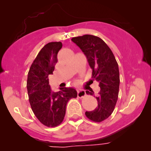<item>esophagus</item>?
Returning <instances> with one entry per match:
<instances>
[{"label": "esophagus", "instance_id": "1", "mask_svg": "<svg viewBox=\"0 0 151 151\" xmlns=\"http://www.w3.org/2000/svg\"><path fill=\"white\" fill-rule=\"evenodd\" d=\"M85 91L83 89H78L77 90V96L79 98H83L85 96Z\"/></svg>", "mask_w": 151, "mask_h": 151}]
</instances>
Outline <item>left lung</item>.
I'll return each instance as SVG.
<instances>
[{"mask_svg": "<svg viewBox=\"0 0 151 151\" xmlns=\"http://www.w3.org/2000/svg\"><path fill=\"white\" fill-rule=\"evenodd\" d=\"M84 52L92 68V78L99 83L100 91L96 97L98 106L85 112L88 118L99 123L109 118L115 109L118 98L120 75L118 64L112 50L98 36L83 35L71 39ZM87 94H93L86 91Z\"/></svg>", "mask_w": 151, "mask_h": 151, "instance_id": "8db88e82", "label": "left lung"}]
</instances>
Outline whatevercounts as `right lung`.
Listing matches in <instances>:
<instances>
[{
  "label": "right lung",
  "mask_w": 151,
  "mask_h": 151,
  "mask_svg": "<svg viewBox=\"0 0 151 151\" xmlns=\"http://www.w3.org/2000/svg\"><path fill=\"white\" fill-rule=\"evenodd\" d=\"M60 42H50L44 46L30 66L27 89L29 102L39 121L48 127H55L63 122L66 107L71 99L77 96L74 88H60L52 92L49 85V75L53 74L58 62V52L62 48Z\"/></svg>",
  "instance_id": "obj_1"
}]
</instances>
